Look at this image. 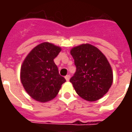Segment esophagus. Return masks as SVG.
Returning <instances> with one entry per match:
<instances>
[{"label":"esophagus","instance_id":"esophagus-1","mask_svg":"<svg viewBox=\"0 0 132 132\" xmlns=\"http://www.w3.org/2000/svg\"><path fill=\"white\" fill-rule=\"evenodd\" d=\"M65 78H66V80L67 81H69V79H70V75H66V76H65Z\"/></svg>","mask_w":132,"mask_h":132}]
</instances>
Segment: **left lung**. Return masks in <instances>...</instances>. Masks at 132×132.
Returning a JSON list of instances; mask_svg holds the SVG:
<instances>
[{
  "mask_svg": "<svg viewBox=\"0 0 132 132\" xmlns=\"http://www.w3.org/2000/svg\"><path fill=\"white\" fill-rule=\"evenodd\" d=\"M76 71L71 78L77 94L88 101H95L112 86L113 73L105 55L95 46L86 44L71 51Z\"/></svg>",
  "mask_w": 132,
  "mask_h": 132,
  "instance_id": "obj_1",
  "label": "left lung"
}]
</instances>
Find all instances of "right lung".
<instances>
[{
    "label": "right lung",
    "instance_id": "right-lung-1",
    "mask_svg": "<svg viewBox=\"0 0 132 132\" xmlns=\"http://www.w3.org/2000/svg\"><path fill=\"white\" fill-rule=\"evenodd\" d=\"M61 48L44 42L27 55L20 70L22 86L33 99L44 102L54 99L66 79L59 73L54 59Z\"/></svg>",
    "mask_w": 132,
    "mask_h": 132
}]
</instances>
